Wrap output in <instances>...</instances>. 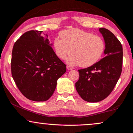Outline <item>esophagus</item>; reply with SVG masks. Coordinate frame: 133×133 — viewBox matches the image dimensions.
<instances>
[{"label": "esophagus", "mask_w": 133, "mask_h": 133, "mask_svg": "<svg viewBox=\"0 0 133 133\" xmlns=\"http://www.w3.org/2000/svg\"><path fill=\"white\" fill-rule=\"evenodd\" d=\"M66 67H67V70H73V68H72L71 67L69 66H66Z\"/></svg>", "instance_id": "obj_1"}]
</instances>
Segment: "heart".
I'll use <instances>...</instances> for the list:
<instances>
[{
	"mask_svg": "<svg viewBox=\"0 0 133 133\" xmlns=\"http://www.w3.org/2000/svg\"><path fill=\"white\" fill-rule=\"evenodd\" d=\"M62 39L56 37L53 41L56 55L61 60L67 58V63L88 67L100 59L105 50L104 40L79 29H71L60 32Z\"/></svg>",
	"mask_w": 133,
	"mask_h": 133,
	"instance_id": "1",
	"label": "heart"
}]
</instances>
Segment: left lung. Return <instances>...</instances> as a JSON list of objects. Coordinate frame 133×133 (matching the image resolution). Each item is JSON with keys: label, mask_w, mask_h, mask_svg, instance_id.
Listing matches in <instances>:
<instances>
[{"label": "left lung", "mask_w": 133, "mask_h": 133, "mask_svg": "<svg viewBox=\"0 0 133 133\" xmlns=\"http://www.w3.org/2000/svg\"><path fill=\"white\" fill-rule=\"evenodd\" d=\"M105 42V55L93 66L78 70L76 89L83 100L96 103L104 100L114 89L122 71L123 47L110 30L100 28Z\"/></svg>", "instance_id": "obj_1"}]
</instances>
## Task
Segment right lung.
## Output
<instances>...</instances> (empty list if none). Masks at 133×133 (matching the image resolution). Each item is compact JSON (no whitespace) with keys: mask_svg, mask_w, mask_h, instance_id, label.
<instances>
[{"mask_svg":"<svg viewBox=\"0 0 133 133\" xmlns=\"http://www.w3.org/2000/svg\"><path fill=\"white\" fill-rule=\"evenodd\" d=\"M42 31L24 33L13 46L11 71L18 89L29 100L44 102L55 91L66 66L56 56Z\"/></svg>","mask_w":133,"mask_h":133,"instance_id":"right-lung-1","label":"right lung"}]
</instances>
